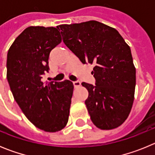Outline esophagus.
I'll list each match as a JSON object with an SVG mask.
<instances>
[{"label":"esophagus","mask_w":155,"mask_h":155,"mask_svg":"<svg viewBox=\"0 0 155 155\" xmlns=\"http://www.w3.org/2000/svg\"><path fill=\"white\" fill-rule=\"evenodd\" d=\"M73 84H74V87H78L81 85V82L78 81H76L73 82Z\"/></svg>","instance_id":"obj_1"}]
</instances>
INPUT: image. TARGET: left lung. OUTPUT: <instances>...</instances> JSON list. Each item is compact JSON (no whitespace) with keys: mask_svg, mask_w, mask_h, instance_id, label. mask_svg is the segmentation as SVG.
<instances>
[{"mask_svg":"<svg viewBox=\"0 0 155 155\" xmlns=\"http://www.w3.org/2000/svg\"><path fill=\"white\" fill-rule=\"evenodd\" d=\"M64 44L82 64H94L95 85L82 82L85 105L93 124L101 130L120 127L132 109L136 68L130 48L114 28L97 21L57 26Z\"/></svg>","mask_w":155,"mask_h":155,"instance_id":"left-lung-1","label":"left lung"}]
</instances>
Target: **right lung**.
I'll return each mask as SVG.
<instances>
[{
    "label": "right lung",
    "mask_w": 155,
    "mask_h": 155,
    "mask_svg": "<svg viewBox=\"0 0 155 155\" xmlns=\"http://www.w3.org/2000/svg\"><path fill=\"white\" fill-rule=\"evenodd\" d=\"M61 42L54 27L30 26L14 41L7 57V79L27 119L40 130L57 132L68 122L74 85L71 81H42L50 51Z\"/></svg>",
    "instance_id": "obj_1"
}]
</instances>
